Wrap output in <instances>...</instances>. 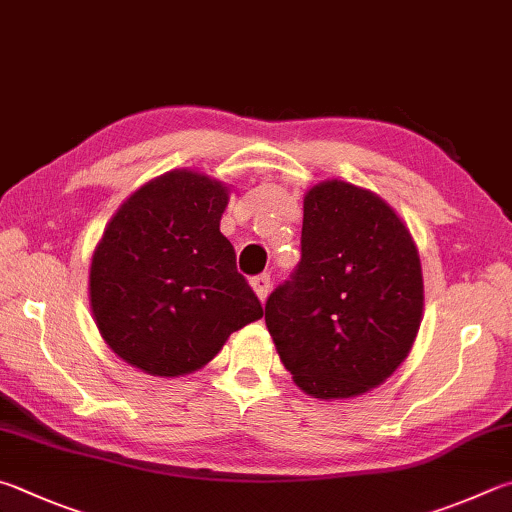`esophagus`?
I'll return each mask as SVG.
<instances>
[{
  "label": "esophagus",
  "instance_id": "1",
  "mask_svg": "<svg viewBox=\"0 0 512 512\" xmlns=\"http://www.w3.org/2000/svg\"><path fill=\"white\" fill-rule=\"evenodd\" d=\"M250 286H253L255 295L259 297V302H266L268 293H271V275H257L253 277V282H250Z\"/></svg>",
  "mask_w": 512,
  "mask_h": 512
}]
</instances>
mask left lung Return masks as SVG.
<instances>
[{
    "mask_svg": "<svg viewBox=\"0 0 512 512\" xmlns=\"http://www.w3.org/2000/svg\"><path fill=\"white\" fill-rule=\"evenodd\" d=\"M421 320V257L405 221L371 190L313 185L300 264L266 302L293 383L320 401L367 394L410 356Z\"/></svg>",
    "mask_w": 512,
    "mask_h": 512,
    "instance_id": "1",
    "label": "left lung"
}]
</instances>
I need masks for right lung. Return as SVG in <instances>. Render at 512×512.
I'll return each mask as SVG.
<instances>
[{
  "instance_id": "right-lung-1",
  "label": "right lung",
  "mask_w": 512,
  "mask_h": 512,
  "mask_svg": "<svg viewBox=\"0 0 512 512\" xmlns=\"http://www.w3.org/2000/svg\"><path fill=\"white\" fill-rule=\"evenodd\" d=\"M226 183L172 170L109 219L89 268V304L109 349L150 376L206 367L232 331L264 315L219 221Z\"/></svg>"
}]
</instances>
